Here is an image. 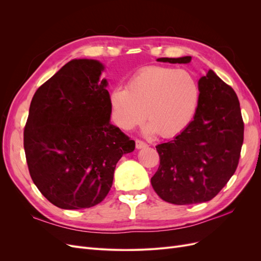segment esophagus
I'll use <instances>...</instances> for the list:
<instances>
[{
    "label": "esophagus",
    "mask_w": 261,
    "mask_h": 261,
    "mask_svg": "<svg viewBox=\"0 0 261 261\" xmlns=\"http://www.w3.org/2000/svg\"><path fill=\"white\" fill-rule=\"evenodd\" d=\"M135 143H136V148L137 149H141V148H146L148 145L145 143V141H143V140H140V139H136L135 140Z\"/></svg>",
    "instance_id": "34e87169"
}]
</instances>
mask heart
I'll list each match as a JSON object with an SVG mask.
<instances>
[{"instance_id": "b5f03b06", "label": "heart", "mask_w": 261, "mask_h": 261, "mask_svg": "<svg viewBox=\"0 0 261 261\" xmlns=\"http://www.w3.org/2000/svg\"><path fill=\"white\" fill-rule=\"evenodd\" d=\"M110 101L113 120L121 128L133 129L146 116L148 134L156 132L162 137H172L192 121L199 87L185 69L148 66L134 74L126 89H114Z\"/></svg>"}]
</instances>
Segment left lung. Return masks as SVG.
Here are the masks:
<instances>
[{
	"label": "left lung",
	"mask_w": 261,
	"mask_h": 261,
	"mask_svg": "<svg viewBox=\"0 0 261 261\" xmlns=\"http://www.w3.org/2000/svg\"><path fill=\"white\" fill-rule=\"evenodd\" d=\"M156 61L186 64L192 57ZM198 87L194 120L174 139L155 146L160 165L151 185L170 203L193 204L215 198L240 161L244 122L238 96L211 69L200 78Z\"/></svg>",
	"instance_id": "left-lung-1"
}]
</instances>
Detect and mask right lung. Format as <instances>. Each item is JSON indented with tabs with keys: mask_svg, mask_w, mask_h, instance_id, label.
Masks as SVG:
<instances>
[{
	"mask_svg": "<svg viewBox=\"0 0 261 261\" xmlns=\"http://www.w3.org/2000/svg\"><path fill=\"white\" fill-rule=\"evenodd\" d=\"M105 66L73 60L39 87L23 129L30 176L40 193L62 209L103 200L122 155L135 141L110 123L111 101Z\"/></svg>",
	"mask_w": 261,
	"mask_h": 261,
	"instance_id": "add662e5",
	"label": "right lung"
}]
</instances>
